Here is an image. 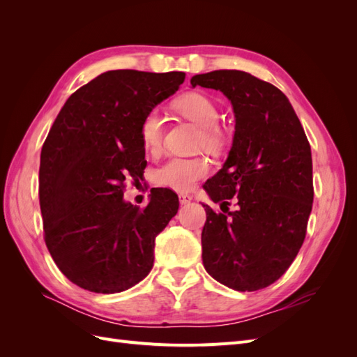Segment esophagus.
<instances>
[{"label": "esophagus", "instance_id": "1", "mask_svg": "<svg viewBox=\"0 0 357 357\" xmlns=\"http://www.w3.org/2000/svg\"><path fill=\"white\" fill-rule=\"evenodd\" d=\"M178 199H180V204H181V205H186V204H189L193 198H192V195H188V193H180Z\"/></svg>", "mask_w": 357, "mask_h": 357}]
</instances>
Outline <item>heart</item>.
Masks as SVG:
<instances>
[{
    "label": "heart",
    "instance_id": "1",
    "mask_svg": "<svg viewBox=\"0 0 357 357\" xmlns=\"http://www.w3.org/2000/svg\"><path fill=\"white\" fill-rule=\"evenodd\" d=\"M176 110L202 128V143L208 149H220L223 132L218 126L220 113L218 105L208 95L188 92L174 101ZM139 137L147 152L156 153L164 142V116L158 110H149L139 123ZM210 172V164L205 158L169 156L156 169V181L162 186L176 190H189L195 183Z\"/></svg>",
    "mask_w": 357,
    "mask_h": 357
}]
</instances>
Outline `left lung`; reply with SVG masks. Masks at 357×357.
Here are the masks:
<instances>
[{
    "label": "left lung",
    "instance_id": "left-lung-1",
    "mask_svg": "<svg viewBox=\"0 0 357 357\" xmlns=\"http://www.w3.org/2000/svg\"><path fill=\"white\" fill-rule=\"evenodd\" d=\"M190 84L223 92L234 107L235 135L223 168L205 181L202 264L238 291L268 287L295 261L312 207L311 149L296 113L274 84L238 70L197 74ZM229 210V209H228Z\"/></svg>",
    "mask_w": 357,
    "mask_h": 357
}]
</instances>
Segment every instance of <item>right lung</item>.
Instances as JSON below:
<instances>
[{
  "label": "right lung",
  "instance_id": "add662e5",
  "mask_svg": "<svg viewBox=\"0 0 357 357\" xmlns=\"http://www.w3.org/2000/svg\"><path fill=\"white\" fill-rule=\"evenodd\" d=\"M185 73L114 70L75 91L41 149L38 198L49 253L70 282L117 294L153 266L155 238L178 210L167 188L146 208L123 201L125 181L143 180L144 114L174 93Z\"/></svg>",
  "mask_w": 357,
  "mask_h": 357
}]
</instances>
